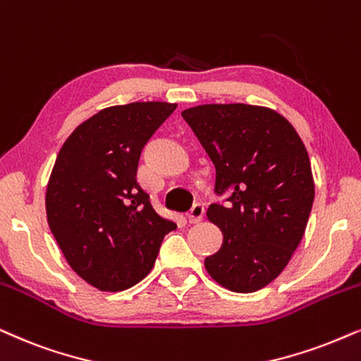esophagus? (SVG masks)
<instances>
[{"label": "esophagus", "instance_id": "1", "mask_svg": "<svg viewBox=\"0 0 361 361\" xmlns=\"http://www.w3.org/2000/svg\"><path fill=\"white\" fill-rule=\"evenodd\" d=\"M204 205L202 204H194V207L190 209V212L187 214V222L189 224H199L200 221H202L204 217Z\"/></svg>", "mask_w": 361, "mask_h": 361}]
</instances>
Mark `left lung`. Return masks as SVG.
I'll return each mask as SVG.
<instances>
[{
  "label": "left lung",
  "mask_w": 361,
  "mask_h": 361,
  "mask_svg": "<svg viewBox=\"0 0 361 361\" xmlns=\"http://www.w3.org/2000/svg\"><path fill=\"white\" fill-rule=\"evenodd\" d=\"M215 167L209 221L224 233L205 259L215 282L250 293L282 274L300 243L315 185L307 149L283 116L249 104H204L182 111Z\"/></svg>",
  "instance_id": "1"
}]
</instances>
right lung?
<instances>
[{
    "label": "right lung",
    "mask_w": 361,
    "mask_h": 361,
    "mask_svg": "<svg viewBox=\"0 0 361 361\" xmlns=\"http://www.w3.org/2000/svg\"><path fill=\"white\" fill-rule=\"evenodd\" d=\"M176 107H106L79 124L56 157L46 190L48 224L68 264L92 287L121 292L140 282L177 227L152 209L135 179L144 146Z\"/></svg>",
    "instance_id": "obj_1"
}]
</instances>
